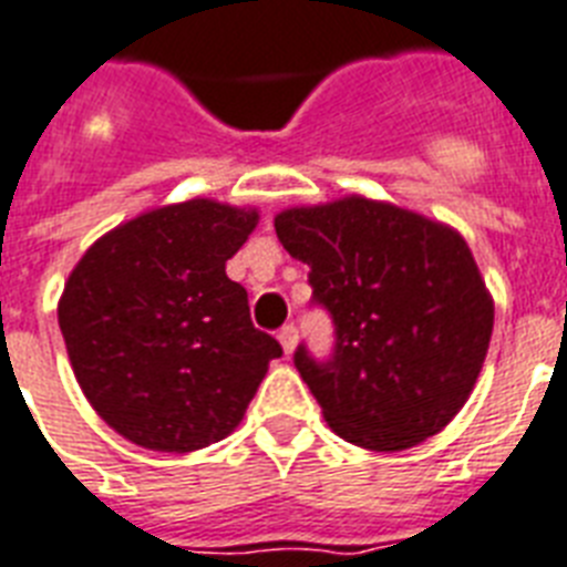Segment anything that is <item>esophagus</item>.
I'll use <instances>...</instances> for the list:
<instances>
[{
	"label": "esophagus",
	"mask_w": 567,
	"mask_h": 567,
	"mask_svg": "<svg viewBox=\"0 0 567 567\" xmlns=\"http://www.w3.org/2000/svg\"><path fill=\"white\" fill-rule=\"evenodd\" d=\"M278 339H280V346H284V354H292L296 351V342H298V330L296 324H284V328L278 330Z\"/></svg>",
	"instance_id": "obj_1"
}]
</instances>
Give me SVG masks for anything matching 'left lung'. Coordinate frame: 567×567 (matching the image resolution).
<instances>
[{"mask_svg":"<svg viewBox=\"0 0 567 567\" xmlns=\"http://www.w3.org/2000/svg\"><path fill=\"white\" fill-rule=\"evenodd\" d=\"M280 246L310 266L312 301L333 319V354L296 351L330 430L369 451L436 436L468 401L495 305L454 228L348 196L275 216Z\"/></svg>","mask_w":567,"mask_h":567,"instance_id":"8db88e82","label":"left lung"}]
</instances>
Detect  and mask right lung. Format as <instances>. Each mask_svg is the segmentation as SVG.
I'll use <instances>...</instances> for the list:
<instances>
[{
    "label": "right lung",
    "instance_id": "right-lung-1",
    "mask_svg": "<svg viewBox=\"0 0 567 567\" xmlns=\"http://www.w3.org/2000/svg\"><path fill=\"white\" fill-rule=\"evenodd\" d=\"M257 210L189 198L104 234L58 305L66 354L90 406L148 451L189 454L237 427L278 339L225 275Z\"/></svg>",
    "mask_w": 567,
    "mask_h": 567
}]
</instances>
